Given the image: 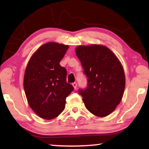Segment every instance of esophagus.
Segmentation results:
<instances>
[{
    "mask_svg": "<svg viewBox=\"0 0 149 149\" xmlns=\"http://www.w3.org/2000/svg\"><path fill=\"white\" fill-rule=\"evenodd\" d=\"M72 85H73V87H74V88L75 89H76V88H77V83H76V82L73 83V84H72Z\"/></svg>",
    "mask_w": 149,
    "mask_h": 149,
    "instance_id": "esophagus-1",
    "label": "esophagus"
}]
</instances>
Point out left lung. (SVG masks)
<instances>
[{
	"label": "left lung",
	"mask_w": 149,
	"mask_h": 149,
	"mask_svg": "<svg viewBox=\"0 0 149 149\" xmlns=\"http://www.w3.org/2000/svg\"><path fill=\"white\" fill-rule=\"evenodd\" d=\"M75 52L87 77L86 89L78 91L85 107L95 116H107L120 104L124 92L125 79L122 64L102 45L79 46Z\"/></svg>",
	"instance_id": "left-lung-1"
}]
</instances>
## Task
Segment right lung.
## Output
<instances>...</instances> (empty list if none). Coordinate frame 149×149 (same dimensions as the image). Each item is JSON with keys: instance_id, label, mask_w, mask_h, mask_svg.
<instances>
[{"instance_id": "1", "label": "right lung", "mask_w": 149, "mask_h": 149, "mask_svg": "<svg viewBox=\"0 0 149 149\" xmlns=\"http://www.w3.org/2000/svg\"><path fill=\"white\" fill-rule=\"evenodd\" d=\"M68 45L50 42L32 55L25 71L24 87L29 107L45 120L57 117L74 87L66 82L67 71L60 62Z\"/></svg>"}]
</instances>
